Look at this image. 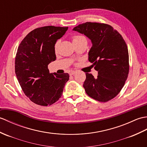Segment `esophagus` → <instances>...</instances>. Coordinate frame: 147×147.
Masks as SVG:
<instances>
[{
	"mask_svg": "<svg viewBox=\"0 0 147 147\" xmlns=\"http://www.w3.org/2000/svg\"><path fill=\"white\" fill-rule=\"evenodd\" d=\"M75 74H76V71H71V72L70 73V76H73V75H74Z\"/></svg>",
	"mask_w": 147,
	"mask_h": 147,
	"instance_id": "1",
	"label": "esophagus"
}]
</instances>
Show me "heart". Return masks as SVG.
I'll return each mask as SVG.
<instances>
[{
    "label": "heart",
    "mask_w": 147,
    "mask_h": 147,
    "mask_svg": "<svg viewBox=\"0 0 147 147\" xmlns=\"http://www.w3.org/2000/svg\"><path fill=\"white\" fill-rule=\"evenodd\" d=\"M71 39H72V41L74 43H78V42H79L83 40H86V38L83 36H80V35L73 36ZM57 47H58V42L57 43H56V44H55V51H57Z\"/></svg>",
    "instance_id": "1"
}]
</instances>
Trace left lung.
<instances>
[{"instance_id": "left-lung-1", "label": "left lung", "mask_w": 147, "mask_h": 147, "mask_svg": "<svg viewBox=\"0 0 147 147\" xmlns=\"http://www.w3.org/2000/svg\"><path fill=\"white\" fill-rule=\"evenodd\" d=\"M74 31L84 34L92 43L89 52V61L98 71L95 79L86 73L83 87L92 99L106 102L121 90L129 74L128 47L122 36L111 26L99 22H87Z\"/></svg>"}]
</instances>
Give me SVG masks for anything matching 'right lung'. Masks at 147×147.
Returning a JSON list of instances; mask_svg holds the SVG:
<instances>
[{"label":"right lung","mask_w":147,"mask_h":147,"mask_svg":"<svg viewBox=\"0 0 147 147\" xmlns=\"http://www.w3.org/2000/svg\"><path fill=\"white\" fill-rule=\"evenodd\" d=\"M68 27L54 26L38 28L28 33L18 48L15 73L25 95L32 102L47 106L58 100L67 73L50 74L48 65L56 60L55 45L64 35Z\"/></svg>","instance_id":"1"}]
</instances>
